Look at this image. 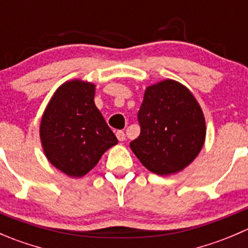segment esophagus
Here are the masks:
<instances>
[{"label":"esophagus","mask_w":248,"mask_h":248,"mask_svg":"<svg viewBox=\"0 0 248 248\" xmlns=\"http://www.w3.org/2000/svg\"><path fill=\"white\" fill-rule=\"evenodd\" d=\"M116 137H117V139L120 140V141H124V140L126 139V136H124V131H117L116 132Z\"/></svg>","instance_id":"esophagus-1"}]
</instances>
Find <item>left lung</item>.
I'll return each instance as SVG.
<instances>
[{
	"label": "left lung",
	"instance_id": "1",
	"mask_svg": "<svg viewBox=\"0 0 248 248\" xmlns=\"http://www.w3.org/2000/svg\"><path fill=\"white\" fill-rule=\"evenodd\" d=\"M140 134L131 142L139 161L157 175L182 170L205 139V120L193 94L174 80L147 87L138 111Z\"/></svg>",
	"mask_w": 248,
	"mask_h": 248
}]
</instances>
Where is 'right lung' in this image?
Listing matches in <instances>:
<instances>
[{
    "mask_svg": "<svg viewBox=\"0 0 248 248\" xmlns=\"http://www.w3.org/2000/svg\"><path fill=\"white\" fill-rule=\"evenodd\" d=\"M94 85L80 80L60 86L41 122L47 159L69 176H84L117 138L94 106Z\"/></svg>",
    "mask_w": 248,
    "mask_h": 248,
    "instance_id": "right-lung-1",
    "label": "right lung"
}]
</instances>
